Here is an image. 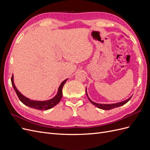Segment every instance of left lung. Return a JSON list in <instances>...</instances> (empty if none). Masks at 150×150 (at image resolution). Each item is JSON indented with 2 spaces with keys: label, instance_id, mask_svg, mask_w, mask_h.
<instances>
[{
  "label": "left lung",
  "instance_id": "1",
  "mask_svg": "<svg viewBox=\"0 0 150 150\" xmlns=\"http://www.w3.org/2000/svg\"><path fill=\"white\" fill-rule=\"evenodd\" d=\"M86 95H87V96L88 98L89 101L91 103L93 104H94V105L96 106V107H97L98 108H100V109H101V110H111V109L115 108H117V107H120L121 106L124 105V104H126L127 102H128L130 100V99L131 98V97H132V96H131L128 99H126V100H125L123 101H121V102L117 103H113V104H99V103H95V102H93L92 100H91L90 98L88 97V93H87V91H86Z\"/></svg>",
  "mask_w": 150,
  "mask_h": 150
}]
</instances>
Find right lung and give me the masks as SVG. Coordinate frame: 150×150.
<instances>
[{
    "label": "right lung",
    "mask_w": 150,
    "mask_h": 150,
    "mask_svg": "<svg viewBox=\"0 0 150 150\" xmlns=\"http://www.w3.org/2000/svg\"><path fill=\"white\" fill-rule=\"evenodd\" d=\"M67 79H65L64 81H62L61 85L59 86V87L58 88L57 91V93L54 96L53 98L49 99V100L47 101H34V100H31V99L26 98L24 96L23 94H22L17 88L16 87V86L14 84V83H13V76L12 74V78H11V82H12V85L13 86V89H14L17 95L18 98L20 99V101L25 104V106H29L30 108L35 109V110H47L53 108L54 106H55L56 104H57L59 103L60 102L62 96V88L64 86V84L66 83V81Z\"/></svg>",
    "instance_id": "right-lung-1"
}]
</instances>
